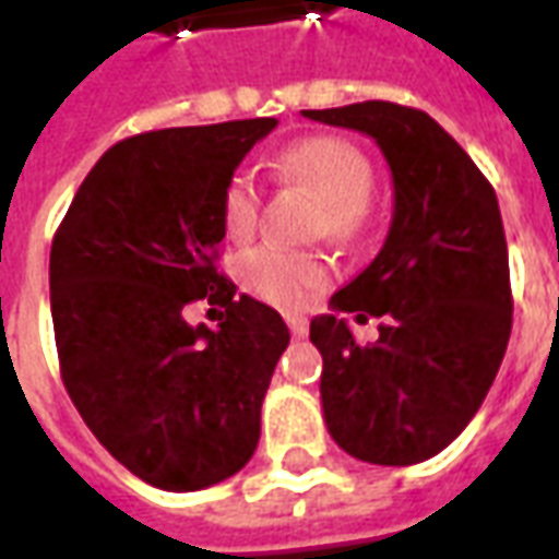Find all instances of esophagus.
Returning a JSON list of instances; mask_svg holds the SVG:
<instances>
[{
    "label": "esophagus",
    "mask_w": 559,
    "mask_h": 559,
    "mask_svg": "<svg viewBox=\"0 0 559 559\" xmlns=\"http://www.w3.org/2000/svg\"><path fill=\"white\" fill-rule=\"evenodd\" d=\"M287 326H290L293 338H305V335H308V320H305V317L290 314L287 317Z\"/></svg>",
    "instance_id": "esophagus-1"
}]
</instances>
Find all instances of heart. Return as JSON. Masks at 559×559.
<instances>
[{"instance_id": "heart-1", "label": "heart", "mask_w": 559, "mask_h": 559, "mask_svg": "<svg viewBox=\"0 0 559 559\" xmlns=\"http://www.w3.org/2000/svg\"><path fill=\"white\" fill-rule=\"evenodd\" d=\"M278 182L302 185L320 197L317 230L332 239H353L368 221V197L374 191V164L347 138L314 134L281 148L272 158ZM221 218L233 239L251 236L260 221V188L248 173H236L224 197ZM239 281L260 302L299 311L329 281L326 260L308 251H287L278 245L251 248L239 260Z\"/></svg>"}]
</instances>
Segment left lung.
Wrapping results in <instances>:
<instances>
[{"label":"left lung","mask_w":559,"mask_h":559,"mask_svg":"<svg viewBox=\"0 0 559 559\" xmlns=\"http://www.w3.org/2000/svg\"><path fill=\"white\" fill-rule=\"evenodd\" d=\"M302 116L374 138L395 182L380 254L332 296L335 314L311 320L326 428L359 461L419 464L467 428L509 344L512 287L497 194L416 107L362 102ZM341 310L383 316L381 338L359 345Z\"/></svg>","instance_id":"left-lung-1"}]
</instances>
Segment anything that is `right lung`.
<instances>
[{"instance_id":"obj_1","label":"right lung","mask_w":559,"mask_h":559,"mask_svg":"<svg viewBox=\"0 0 559 559\" xmlns=\"http://www.w3.org/2000/svg\"><path fill=\"white\" fill-rule=\"evenodd\" d=\"M278 119L164 128L104 152L50 248V311L68 395L110 455L164 491L251 461L290 329L215 266L221 197ZM219 308L191 328L188 304Z\"/></svg>"}]
</instances>
